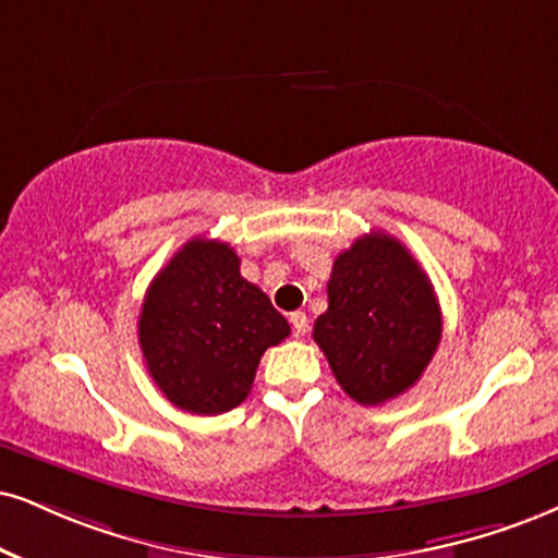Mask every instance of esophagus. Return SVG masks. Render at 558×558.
<instances>
[{"mask_svg":"<svg viewBox=\"0 0 558 558\" xmlns=\"http://www.w3.org/2000/svg\"><path fill=\"white\" fill-rule=\"evenodd\" d=\"M290 323H292V331L294 336H305L307 331H311V320H307L305 313H292L290 315Z\"/></svg>","mask_w":558,"mask_h":558,"instance_id":"obj_1","label":"esophagus"}]
</instances>
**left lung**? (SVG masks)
Segmentation results:
<instances>
[{
	"mask_svg": "<svg viewBox=\"0 0 558 558\" xmlns=\"http://www.w3.org/2000/svg\"><path fill=\"white\" fill-rule=\"evenodd\" d=\"M313 339L343 393L362 405L390 401L418 383L442 339L435 287L401 240L356 238L333 260Z\"/></svg>",
	"mask_w": 558,
	"mask_h": 558,
	"instance_id": "left-lung-1",
	"label": "left lung"
}]
</instances>
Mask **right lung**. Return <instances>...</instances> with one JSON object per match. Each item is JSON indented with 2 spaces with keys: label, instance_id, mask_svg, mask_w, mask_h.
Here are the masks:
<instances>
[{
  "label": "right lung",
  "instance_id": "right-lung-1",
  "mask_svg": "<svg viewBox=\"0 0 558 558\" xmlns=\"http://www.w3.org/2000/svg\"><path fill=\"white\" fill-rule=\"evenodd\" d=\"M290 336L256 284L240 277L227 243L194 238L149 284L140 347L165 398L198 416L235 409L251 393L268 347Z\"/></svg>",
  "mask_w": 558,
  "mask_h": 558
}]
</instances>
